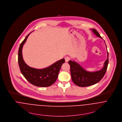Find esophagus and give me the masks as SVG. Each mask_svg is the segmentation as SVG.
Here are the masks:
<instances>
[{
	"mask_svg": "<svg viewBox=\"0 0 122 122\" xmlns=\"http://www.w3.org/2000/svg\"><path fill=\"white\" fill-rule=\"evenodd\" d=\"M65 59V61L66 62H68L70 60V58L69 56H66Z\"/></svg>",
	"mask_w": 122,
	"mask_h": 122,
	"instance_id": "obj_1",
	"label": "esophagus"
}]
</instances>
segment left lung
I'll return each mask as SVG.
<instances>
[{
	"label": "left lung",
	"mask_w": 122,
	"mask_h": 122,
	"mask_svg": "<svg viewBox=\"0 0 122 122\" xmlns=\"http://www.w3.org/2000/svg\"><path fill=\"white\" fill-rule=\"evenodd\" d=\"M91 30L97 36L102 38L96 30L95 29H91ZM68 63L70 66L71 79L74 83L81 87L90 86L99 82L104 76L108 65V52L107 51V58L104 62L103 67L96 71H87L74 61L70 60Z\"/></svg>",
	"instance_id": "left-lung-1"
}]
</instances>
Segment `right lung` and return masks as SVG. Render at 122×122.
I'll return each mask as SVG.
<instances>
[{
  "instance_id": "add662e5",
  "label": "right lung",
  "mask_w": 122,
  "mask_h": 122,
  "mask_svg": "<svg viewBox=\"0 0 122 122\" xmlns=\"http://www.w3.org/2000/svg\"><path fill=\"white\" fill-rule=\"evenodd\" d=\"M30 33L20 43L18 51V63L20 71L29 83L39 87L51 86L56 81L62 65L65 62L63 58L48 67L38 69L31 67L24 62L22 53L23 45L27 41Z\"/></svg>"
}]
</instances>
